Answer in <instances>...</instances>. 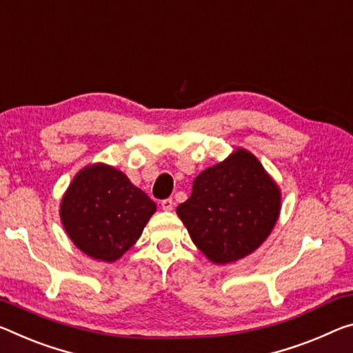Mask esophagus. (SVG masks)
Segmentation results:
<instances>
[{
    "mask_svg": "<svg viewBox=\"0 0 353 353\" xmlns=\"http://www.w3.org/2000/svg\"><path fill=\"white\" fill-rule=\"evenodd\" d=\"M172 207H174V203H172L171 198L161 201V209H163L165 212H171Z\"/></svg>",
    "mask_w": 353,
    "mask_h": 353,
    "instance_id": "esophagus-1",
    "label": "esophagus"
}]
</instances>
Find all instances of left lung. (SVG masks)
<instances>
[{"mask_svg":"<svg viewBox=\"0 0 353 353\" xmlns=\"http://www.w3.org/2000/svg\"><path fill=\"white\" fill-rule=\"evenodd\" d=\"M279 212L278 183L243 148L198 174L192 196L176 209L193 243L216 265L237 262L259 248Z\"/></svg>","mask_w":353,"mask_h":353,"instance_id":"left-lung-1","label":"left lung"}]
</instances>
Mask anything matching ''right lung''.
Wrapping results in <instances>:
<instances>
[{"mask_svg": "<svg viewBox=\"0 0 353 353\" xmlns=\"http://www.w3.org/2000/svg\"><path fill=\"white\" fill-rule=\"evenodd\" d=\"M155 210V203L143 190L106 163L78 171L59 204L61 223L75 247L103 262L124 256Z\"/></svg>", "mask_w": 353, "mask_h": 353, "instance_id": "right-lung-1", "label": "right lung"}]
</instances>
